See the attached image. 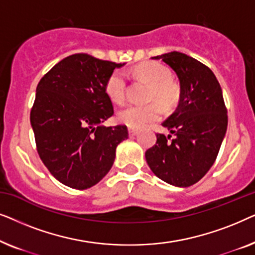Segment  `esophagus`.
I'll return each instance as SVG.
<instances>
[{"label":"esophagus","instance_id":"obj_1","mask_svg":"<svg viewBox=\"0 0 255 255\" xmlns=\"http://www.w3.org/2000/svg\"><path fill=\"white\" fill-rule=\"evenodd\" d=\"M128 134H130V137H134V135L138 134V130L130 128H128Z\"/></svg>","mask_w":255,"mask_h":255}]
</instances>
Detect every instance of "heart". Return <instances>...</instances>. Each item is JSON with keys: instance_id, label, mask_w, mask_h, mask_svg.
Returning <instances> with one entry per match:
<instances>
[{"instance_id": "1", "label": "heart", "mask_w": 255, "mask_h": 255, "mask_svg": "<svg viewBox=\"0 0 255 255\" xmlns=\"http://www.w3.org/2000/svg\"><path fill=\"white\" fill-rule=\"evenodd\" d=\"M133 72L139 79L149 85L148 101L158 102L165 109H170L179 102L180 87L170 79L172 72L167 66L158 61H146L134 67ZM106 93L113 102H123L127 93V80L123 72L115 71L108 78ZM157 104L152 102L146 106L131 104L122 109L117 118L122 124L128 125V128H141L158 121L161 116V109Z\"/></svg>"}]
</instances>
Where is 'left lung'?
<instances>
[{"label": "left lung", "instance_id": "left-lung-1", "mask_svg": "<svg viewBox=\"0 0 255 255\" xmlns=\"http://www.w3.org/2000/svg\"><path fill=\"white\" fill-rule=\"evenodd\" d=\"M152 59H161L176 73L180 100L162 123L170 134H156L155 145L145 153L146 161L166 183L190 187L214 165L225 137L228 111L222 88L211 69L189 55L173 51Z\"/></svg>", "mask_w": 255, "mask_h": 255}]
</instances>
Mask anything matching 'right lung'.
<instances>
[{"label":"right lung","mask_w":255,"mask_h":255,"mask_svg":"<svg viewBox=\"0 0 255 255\" xmlns=\"http://www.w3.org/2000/svg\"><path fill=\"white\" fill-rule=\"evenodd\" d=\"M124 65L73 54L38 83L30 114L37 151L65 186L87 189L99 183L114 165L118 144L128 137L125 125H103L114 115L107 80Z\"/></svg>","instance_id":"1"}]
</instances>
